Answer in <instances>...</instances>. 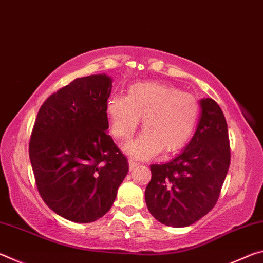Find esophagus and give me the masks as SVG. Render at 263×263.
<instances>
[{"instance_id": "esophagus-1", "label": "esophagus", "mask_w": 263, "mask_h": 263, "mask_svg": "<svg viewBox=\"0 0 263 263\" xmlns=\"http://www.w3.org/2000/svg\"><path fill=\"white\" fill-rule=\"evenodd\" d=\"M138 164H139V163H138V162H136V161H133V160H128V167H130V169H131V171H132V169L133 168H136L137 166H138Z\"/></svg>"}]
</instances>
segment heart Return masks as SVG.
<instances>
[{"label":"heart","mask_w":263,"mask_h":263,"mask_svg":"<svg viewBox=\"0 0 263 263\" xmlns=\"http://www.w3.org/2000/svg\"><path fill=\"white\" fill-rule=\"evenodd\" d=\"M110 131L126 142L142 119L141 135L125 147L132 158L147 160L160 152L173 154L183 148L198 122L199 105L193 95L157 82H139L125 97H112L106 105Z\"/></svg>","instance_id":"1"}]
</instances>
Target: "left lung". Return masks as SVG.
Wrapping results in <instances>:
<instances>
[{
    "instance_id": "obj_1",
    "label": "left lung",
    "mask_w": 263,
    "mask_h": 263,
    "mask_svg": "<svg viewBox=\"0 0 263 263\" xmlns=\"http://www.w3.org/2000/svg\"><path fill=\"white\" fill-rule=\"evenodd\" d=\"M194 137L172 161L152 164L145 190L148 210L161 224L185 228L216 205L231 160L228 124L212 99H203Z\"/></svg>"
}]
</instances>
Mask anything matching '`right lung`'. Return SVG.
I'll return each mask as SVG.
<instances>
[{
    "label": "right lung",
    "mask_w": 263,
    "mask_h": 263,
    "mask_svg": "<svg viewBox=\"0 0 263 263\" xmlns=\"http://www.w3.org/2000/svg\"><path fill=\"white\" fill-rule=\"evenodd\" d=\"M112 79L78 78L44 102L29 155L39 194L57 215L91 222L112 206L127 159L106 131Z\"/></svg>",
    "instance_id": "1"
}]
</instances>
